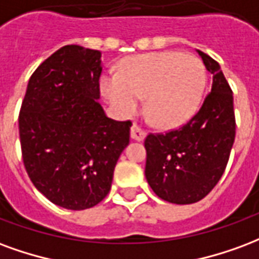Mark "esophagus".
<instances>
[{
	"mask_svg": "<svg viewBox=\"0 0 259 259\" xmlns=\"http://www.w3.org/2000/svg\"><path fill=\"white\" fill-rule=\"evenodd\" d=\"M146 137V132L143 131L142 128L139 127L138 124H134L131 127V138L135 141H143Z\"/></svg>",
	"mask_w": 259,
	"mask_h": 259,
	"instance_id": "obj_1",
	"label": "esophagus"
}]
</instances>
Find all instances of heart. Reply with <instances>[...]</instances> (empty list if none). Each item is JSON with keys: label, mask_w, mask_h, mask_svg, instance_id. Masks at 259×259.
<instances>
[{"label": "heart", "mask_w": 259, "mask_h": 259, "mask_svg": "<svg viewBox=\"0 0 259 259\" xmlns=\"http://www.w3.org/2000/svg\"><path fill=\"white\" fill-rule=\"evenodd\" d=\"M207 84L204 65L182 52L165 51L132 56L120 74L103 75V95L121 116H134L146 98L150 121L163 130L182 125L199 109Z\"/></svg>", "instance_id": "obj_1"}]
</instances>
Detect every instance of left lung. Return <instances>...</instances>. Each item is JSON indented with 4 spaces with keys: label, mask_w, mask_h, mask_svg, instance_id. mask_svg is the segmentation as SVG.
<instances>
[{
    "label": "left lung",
    "mask_w": 259,
    "mask_h": 259,
    "mask_svg": "<svg viewBox=\"0 0 259 259\" xmlns=\"http://www.w3.org/2000/svg\"><path fill=\"white\" fill-rule=\"evenodd\" d=\"M212 87L197 114L184 127L145 139V175L153 192L174 204H192L214 189L235 142L233 94L221 66L197 51Z\"/></svg>",
    "instance_id": "left-lung-1"
}]
</instances>
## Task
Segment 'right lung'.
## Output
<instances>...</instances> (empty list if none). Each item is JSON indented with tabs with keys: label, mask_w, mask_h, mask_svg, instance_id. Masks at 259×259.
Here are the masks:
<instances>
[{
	"label": "right lung",
	"mask_w": 259,
	"mask_h": 259,
	"mask_svg": "<svg viewBox=\"0 0 259 259\" xmlns=\"http://www.w3.org/2000/svg\"><path fill=\"white\" fill-rule=\"evenodd\" d=\"M101 51L66 45L30 77L19 114L26 171L54 204L87 209L110 192L131 121L109 118L99 105Z\"/></svg>",
	"instance_id": "right-lung-1"
}]
</instances>
